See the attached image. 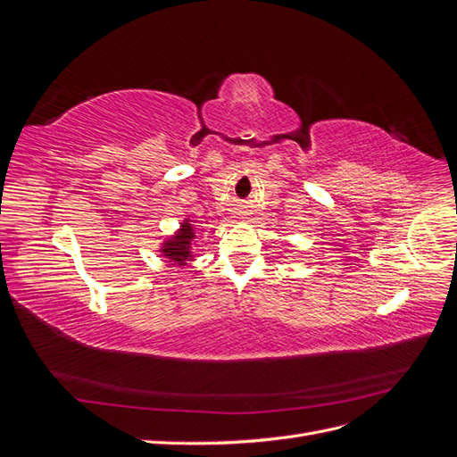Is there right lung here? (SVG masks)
<instances>
[{
    "instance_id": "right-lung-1",
    "label": "right lung",
    "mask_w": 457,
    "mask_h": 457,
    "mask_svg": "<svg viewBox=\"0 0 457 457\" xmlns=\"http://www.w3.org/2000/svg\"><path fill=\"white\" fill-rule=\"evenodd\" d=\"M192 238H195V227L190 225L188 219H185L181 223V228H179L171 238H168L162 244L160 252L165 259H170V262H173V265L185 267L187 261L195 257L190 252Z\"/></svg>"
}]
</instances>
